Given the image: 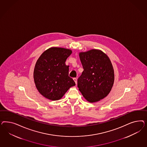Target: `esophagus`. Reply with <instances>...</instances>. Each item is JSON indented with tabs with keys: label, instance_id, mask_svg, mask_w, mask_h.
<instances>
[{
	"label": "esophagus",
	"instance_id": "1",
	"mask_svg": "<svg viewBox=\"0 0 147 147\" xmlns=\"http://www.w3.org/2000/svg\"><path fill=\"white\" fill-rule=\"evenodd\" d=\"M73 80L75 81L76 84H77V79L76 78H73Z\"/></svg>",
	"mask_w": 147,
	"mask_h": 147
}]
</instances>
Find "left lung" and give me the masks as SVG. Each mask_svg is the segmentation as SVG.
Wrapping results in <instances>:
<instances>
[{
    "instance_id": "1",
    "label": "left lung",
    "mask_w": 147,
    "mask_h": 147,
    "mask_svg": "<svg viewBox=\"0 0 147 147\" xmlns=\"http://www.w3.org/2000/svg\"><path fill=\"white\" fill-rule=\"evenodd\" d=\"M84 71L78 78V87L89 102L105 98L111 92L114 81V72L108 57L98 49L79 53Z\"/></svg>"
}]
</instances>
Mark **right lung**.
Masks as SVG:
<instances>
[{
  "mask_svg": "<svg viewBox=\"0 0 147 147\" xmlns=\"http://www.w3.org/2000/svg\"><path fill=\"white\" fill-rule=\"evenodd\" d=\"M71 52L69 49L51 47L38 59L33 77L36 88L45 98L58 100L70 87L76 85L68 76L69 66L65 63Z\"/></svg>",
  "mask_w": 147,
  "mask_h": 147,
  "instance_id": "obj_1",
  "label": "right lung"
}]
</instances>
